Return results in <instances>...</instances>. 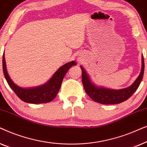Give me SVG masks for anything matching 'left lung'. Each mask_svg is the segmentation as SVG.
Here are the masks:
<instances>
[{"label": "left lung", "instance_id": "1", "mask_svg": "<svg viewBox=\"0 0 147 147\" xmlns=\"http://www.w3.org/2000/svg\"><path fill=\"white\" fill-rule=\"evenodd\" d=\"M82 69V80L84 90L86 94L92 98L94 101L102 104H120L128 100L134 92L138 89L144 75V62L143 55L142 57V69L140 75L138 76L135 82L129 87L124 89L115 90L107 88L97 87L90 81L89 76L83 67Z\"/></svg>", "mask_w": 147, "mask_h": 147}]
</instances>
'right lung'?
<instances>
[{"label":"right lung","mask_w":147,"mask_h":147,"mask_svg":"<svg viewBox=\"0 0 147 147\" xmlns=\"http://www.w3.org/2000/svg\"><path fill=\"white\" fill-rule=\"evenodd\" d=\"M76 65V63L75 61H70L60 67L59 69H58L57 71L54 74L53 77L45 84L39 87L25 89L17 86L12 81L7 73L4 53L3 57V73L8 84L20 99L23 102L31 104L47 103L52 101L57 96L61 88L64 76L68 69L71 66Z\"/></svg>","instance_id":"right-lung-1"}]
</instances>
